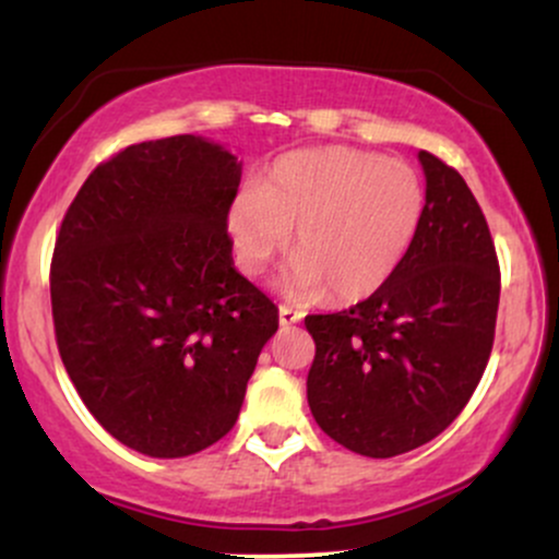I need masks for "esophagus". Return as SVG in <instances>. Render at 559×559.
<instances>
[{
	"label": "esophagus",
	"instance_id": "1",
	"mask_svg": "<svg viewBox=\"0 0 559 559\" xmlns=\"http://www.w3.org/2000/svg\"><path fill=\"white\" fill-rule=\"evenodd\" d=\"M278 320H281V325L299 323V320H301V312H299V310H294V307H288V305H281V307H278Z\"/></svg>",
	"mask_w": 559,
	"mask_h": 559
}]
</instances>
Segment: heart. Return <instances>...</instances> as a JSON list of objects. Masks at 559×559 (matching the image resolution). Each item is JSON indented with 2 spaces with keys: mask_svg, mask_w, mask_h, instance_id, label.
<instances>
[{
  "mask_svg": "<svg viewBox=\"0 0 559 559\" xmlns=\"http://www.w3.org/2000/svg\"><path fill=\"white\" fill-rule=\"evenodd\" d=\"M423 215L418 173L402 159L357 150H301L278 157L260 189L228 210V234L247 275H262L292 247V297L331 288L360 301L386 286L415 239Z\"/></svg>",
  "mask_w": 559,
  "mask_h": 559,
  "instance_id": "1",
  "label": "heart"
}]
</instances>
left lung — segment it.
<instances>
[{"label": "left lung", "instance_id": "8db88e82", "mask_svg": "<svg viewBox=\"0 0 559 559\" xmlns=\"http://www.w3.org/2000/svg\"><path fill=\"white\" fill-rule=\"evenodd\" d=\"M426 204L386 286L355 307L307 316L316 360L307 373L312 418L365 457H396L463 413L493 346L499 260L465 178L418 152Z\"/></svg>", "mask_w": 559, "mask_h": 559}]
</instances>
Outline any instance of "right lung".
<instances>
[{
  "mask_svg": "<svg viewBox=\"0 0 559 559\" xmlns=\"http://www.w3.org/2000/svg\"><path fill=\"white\" fill-rule=\"evenodd\" d=\"M239 181L213 141H141L96 165L57 230L62 365L102 428L150 457L223 439L278 331V307L230 258Z\"/></svg>",
  "mask_w": 559,
  "mask_h": 559,
  "instance_id": "add662e5",
  "label": "right lung"
}]
</instances>
